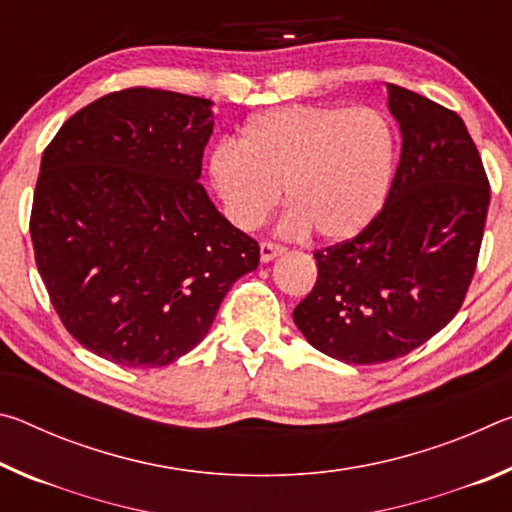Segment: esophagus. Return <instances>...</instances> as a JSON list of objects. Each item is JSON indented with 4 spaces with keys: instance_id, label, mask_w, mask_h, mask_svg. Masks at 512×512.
<instances>
[{
    "instance_id": "1",
    "label": "esophagus",
    "mask_w": 512,
    "mask_h": 512,
    "mask_svg": "<svg viewBox=\"0 0 512 512\" xmlns=\"http://www.w3.org/2000/svg\"><path fill=\"white\" fill-rule=\"evenodd\" d=\"M282 253H284V248L271 244V241H264V244L259 246V259H262L264 264H266V262H273V259L280 257Z\"/></svg>"
}]
</instances>
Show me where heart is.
Returning <instances> with one entry per match:
<instances>
[{"instance_id":"heart-1","label":"heart","mask_w":512,"mask_h":512,"mask_svg":"<svg viewBox=\"0 0 512 512\" xmlns=\"http://www.w3.org/2000/svg\"><path fill=\"white\" fill-rule=\"evenodd\" d=\"M395 169V135L375 108L296 106L259 112L239 142L210 155V178L228 219L255 230L280 203L287 237L316 230L325 241H348L375 219Z\"/></svg>"}]
</instances>
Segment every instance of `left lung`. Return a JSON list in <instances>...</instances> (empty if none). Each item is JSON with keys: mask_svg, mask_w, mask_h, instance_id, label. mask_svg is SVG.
<instances>
[{"mask_svg": "<svg viewBox=\"0 0 512 512\" xmlns=\"http://www.w3.org/2000/svg\"><path fill=\"white\" fill-rule=\"evenodd\" d=\"M402 153L381 212L352 241L318 250L293 309L327 357L370 366L404 357L461 309L479 257L490 185L456 112L386 83Z\"/></svg>", "mask_w": 512, "mask_h": 512, "instance_id": "8db88e82", "label": "left lung"}]
</instances>
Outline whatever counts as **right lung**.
<instances>
[{
	"label": "right lung",
	"mask_w": 512,
	"mask_h": 512,
	"mask_svg": "<svg viewBox=\"0 0 512 512\" xmlns=\"http://www.w3.org/2000/svg\"><path fill=\"white\" fill-rule=\"evenodd\" d=\"M212 101L131 88L69 117L47 146L31 239L67 332L126 368L194 350L259 246L198 183Z\"/></svg>",
	"instance_id": "obj_1"
}]
</instances>
